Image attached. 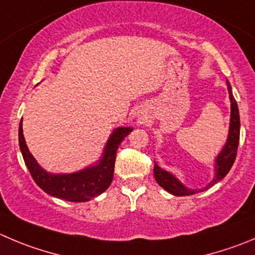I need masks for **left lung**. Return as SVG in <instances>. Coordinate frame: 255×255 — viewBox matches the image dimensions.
Wrapping results in <instances>:
<instances>
[{
    "label": "left lung",
    "instance_id": "left-lung-1",
    "mask_svg": "<svg viewBox=\"0 0 255 255\" xmlns=\"http://www.w3.org/2000/svg\"><path fill=\"white\" fill-rule=\"evenodd\" d=\"M228 93H229V100H230V123H229V132H228L227 142L220 150L219 154L215 157L214 162V178L213 180L205 186L204 189H189L176 178L174 174L169 173V171L164 170L160 168L156 162L154 164V176L155 180L157 181L162 189H165L170 194L176 196H185V195H193V194L200 193L218 181L222 180L229 170L232 169L233 164H234L235 156H237V150H238L239 144V135H241V118H239V110L237 101H235L234 96L232 93V86H230L229 81H227Z\"/></svg>",
    "mask_w": 255,
    "mask_h": 255
}]
</instances>
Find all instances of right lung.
<instances>
[{
	"label": "right lung",
	"instance_id": "obj_1",
	"mask_svg": "<svg viewBox=\"0 0 255 255\" xmlns=\"http://www.w3.org/2000/svg\"><path fill=\"white\" fill-rule=\"evenodd\" d=\"M132 130H134L132 128H124V126L116 128L109 136L103 155L95 164L82 170L69 174L48 173L38 165V162L36 161L26 145L22 120L18 128V142L31 176L45 193L66 202L81 203L96 198L110 186L114 176L118 147Z\"/></svg>",
	"mask_w": 255,
	"mask_h": 255
}]
</instances>
